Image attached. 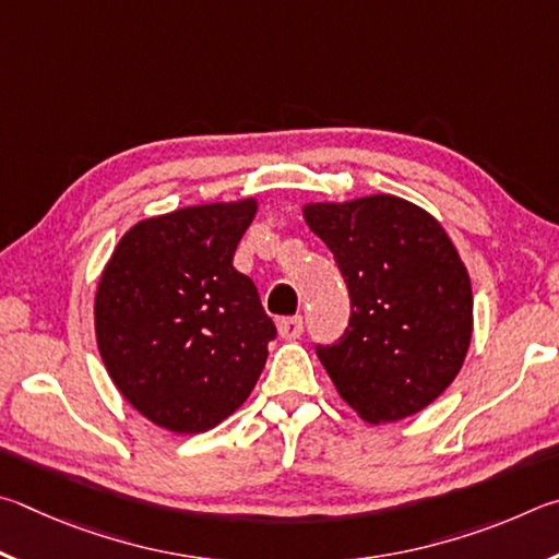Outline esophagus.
<instances>
[{
	"label": "esophagus",
	"instance_id": "esophagus-1",
	"mask_svg": "<svg viewBox=\"0 0 559 559\" xmlns=\"http://www.w3.org/2000/svg\"><path fill=\"white\" fill-rule=\"evenodd\" d=\"M280 336L282 338H299L301 331H305V319L301 317H285L277 321Z\"/></svg>",
	"mask_w": 559,
	"mask_h": 559
}]
</instances>
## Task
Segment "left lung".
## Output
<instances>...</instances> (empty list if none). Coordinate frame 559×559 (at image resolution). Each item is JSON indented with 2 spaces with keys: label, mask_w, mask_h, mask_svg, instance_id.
I'll return each mask as SVG.
<instances>
[{
  "label": "left lung",
  "mask_w": 559,
  "mask_h": 559,
  "mask_svg": "<svg viewBox=\"0 0 559 559\" xmlns=\"http://www.w3.org/2000/svg\"><path fill=\"white\" fill-rule=\"evenodd\" d=\"M350 297L344 336L317 344L338 395L366 423L425 409L456 378L474 329L472 282L442 225L397 195L309 203Z\"/></svg>",
  "instance_id": "left-lung-1"
}]
</instances>
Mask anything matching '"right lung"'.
I'll use <instances>...</instances> for the list:
<instances>
[{
	"instance_id": "obj_1",
	"label": "right lung",
	"mask_w": 559,
	"mask_h": 559,
	"mask_svg": "<svg viewBox=\"0 0 559 559\" xmlns=\"http://www.w3.org/2000/svg\"><path fill=\"white\" fill-rule=\"evenodd\" d=\"M258 203L191 205L132 225L105 264L95 336L136 413L179 435L230 417L258 383L277 336L233 254Z\"/></svg>"
}]
</instances>
